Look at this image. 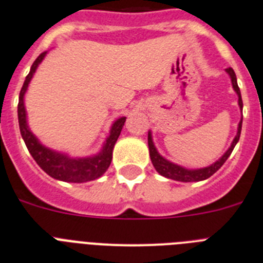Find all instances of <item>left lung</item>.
Segmentation results:
<instances>
[{"instance_id":"1","label":"left lung","mask_w":263,"mask_h":263,"mask_svg":"<svg viewBox=\"0 0 263 263\" xmlns=\"http://www.w3.org/2000/svg\"><path fill=\"white\" fill-rule=\"evenodd\" d=\"M227 73L231 76L232 85H233V89L237 93L238 96V105H240V108H242V99H241V93H240V87L237 85V79H236V73L232 68H227ZM241 127H242V120L238 123V129L237 135H236L235 140L232 141V145L229 146V149L223 155V157L220 158L219 161H216L215 164H212L211 166L203 167V169H196V170H189L184 169V167L178 166V165L173 164V162H169L167 160H165L162 156L158 155L157 149L155 148L152 141V135L151 132L148 134V146H149V156H151V160H152V164L155 166V169L160 173L161 176L166 177V178L174 179V181H181V182H198L203 181V179H207L215 174L220 167L223 166V164L227 161V158L231 156L232 151L236 146L237 141L240 140V135H241Z\"/></svg>"}]
</instances>
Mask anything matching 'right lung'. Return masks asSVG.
Wrapping results in <instances>:
<instances>
[{"label":"right lung","mask_w":263,"mask_h":263,"mask_svg":"<svg viewBox=\"0 0 263 263\" xmlns=\"http://www.w3.org/2000/svg\"><path fill=\"white\" fill-rule=\"evenodd\" d=\"M47 52H43L37 56L36 60L32 64L31 70L26 76V80L23 82V86L20 93V102H18V122H20L21 135H22L23 140H25L26 146H27L28 152L31 153L36 164L39 165L44 172L51 176L52 178L59 179L64 182H73V183H81V182L93 181L98 178L108 169L112 160V148L117 143L118 137H119L120 131H122L126 118H119L117 122L112 124L110 136L107 137L103 149L94 157L87 158H69L67 156L61 155V153L53 152L51 149L46 148L44 145L37 141L36 137L32 135L30 131L26 122V110L25 102H23V97H25L27 86L31 81L32 76L36 70L37 65L42 63Z\"/></svg>","instance_id":"1"}]
</instances>
